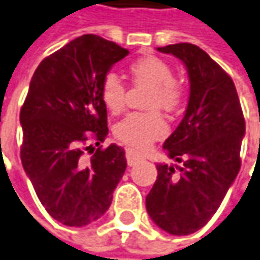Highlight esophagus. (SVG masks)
Instances as JSON below:
<instances>
[{"mask_svg": "<svg viewBox=\"0 0 260 260\" xmlns=\"http://www.w3.org/2000/svg\"><path fill=\"white\" fill-rule=\"evenodd\" d=\"M141 160H144V156H143V154H140L138 151H135V150H132V148H128V150H126V161H128L129 166H134V165H137L138 161Z\"/></svg>", "mask_w": 260, "mask_h": 260, "instance_id": "obj_1", "label": "esophagus"}]
</instances>
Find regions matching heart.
Wrapping results in <instances>:
<instances>
[{
    "instance_id": "1",
    "label": "heart",
    "mask_w": 260,
    "mask_h": 260,
    "mask_svg": "<svg viewBox=\"0 0 260 260\" xmlns=\"http://www.w3.org/2000/svg\"><path fill=\"white\" fill-rule=\"evenodd\" d=\"M129 73L134 84L150 88L145 106L153 110L128 115L115 126V135L123 144L135 150H144L168 134L163 116L154 109H161L168 113L178 110L185 100V88L174 78L171 64L154 55L134 60L129 64ZM100 97L106 109L117 115L125 109L126 86L116 73L109 72L100 85Z\"/></svg>"
}]
</instances>
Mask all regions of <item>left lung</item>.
<instances>
[{
    "label": "left lung",
    "instance_id": "obj_1",
    "mask_svg": "<svg viewBox=\"0 0 260 260\" xmlns=\"http://www.w3.org/2000/svg\"><path fill=\"white\" fill-rule=\"evenodd\" d=\"M157 50L182 60L190 99L181 123L163 144L179 166L157 165L145 207L163 231L188 236L210 221L234 182L246 122L231 76L209 54L188 42Z\"/></svg>",
    "mask_w": 260,
    "mask_h": 260
}]
</instances>
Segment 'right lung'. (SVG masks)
<instances>
[{"mask_svg": "<svg viewBox=\"0 0 260 260\" xmlns=\"http://www.w3.org/2000/svg\"><path fill=\"white\" fill-rule=\"evenodd\" d=\"M128 53L88 34L45 57L32 76L20 110V159L39 202L63 225L103 216L125 174V150L100 145L109 134L100 85Z\"/></svg>", "mask_w": 260, "mask_h": 260, "instance_id": "obj_1", "label": "right lung"}]
</instances>
